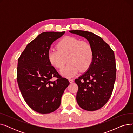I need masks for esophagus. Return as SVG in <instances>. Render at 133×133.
I'll return each instance as SVG.
<instances>
[{
    "label": "esophagus",
    "instance_id": "1",
    "mask_svg": "<svg viewBox=\"0 0 133 133\" xmlns=\"http://www.w3.org/2000/svg\"><path fill=\"white\" fill-rule=\"evenodd\" d=\"M68 80H69V82H70V83H72V82H73V81H74L72 79H69Z\"/></svg>",
    "mask_w": 133,
    "mask_h": 133
}]
</instances>
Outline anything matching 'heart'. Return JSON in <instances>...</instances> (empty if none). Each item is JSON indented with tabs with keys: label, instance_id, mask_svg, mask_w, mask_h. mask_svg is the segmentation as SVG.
<instances>
[{
	"label": "heart",
	"instance_id": "b5f03b06",
	"mask_svg": "<svg viewBox=\"0 0 133 133\" xmlns=\"http://www.w3.org/2000/svg\"><path fill=\"white\" fill-rule=\"evenodd\" d=\"M57 49H51L48 59L51 64L61 69L67 61L69 62L61 73L66 76H72L79 69L85 71L90 67L93 60V49L86 41H80L73 37L62 38L57 44Z\"/></svg>",
	"mask_w": 133,
	"mask_h": 133
}]
</instances>
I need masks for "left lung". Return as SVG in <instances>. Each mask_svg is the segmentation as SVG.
I'll list each match as a JSON object with an SVG mask.
<instances>
[{
	"mask_svg": "<svg viewBox=\"0 0 133 133\" xmlns=\"http://www.w3.org/2000/svg\"><path fill=\"white\" fill-rule=\"evenodd\" d=\"M69 32L85 38L92 45L94 53L88 70L75 80L78 86L76 101L86 110H98L107 102L113 90L116 72L114 51L93 33L81 30Z\"/></svg>",
	"mask_w": 133,
	"mask_h": 133,
	"instance_id": "left-lung-1",
	"label": "left lung"
}]
</instances>
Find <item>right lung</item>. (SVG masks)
<instances>
[{"label":"right lung","instance_id":"right-lung-1","mask_svg":"<svg viewBox=\"0 0 133 133\" xmlns=\"http://www.w3.org/2000/svg\"><path fill=\"white\" fill-rule=\"evenodd\" d=\"M65 32L41 33L27 44L18 59L17 79L21 93L28 106L41 114L53 112L59 107L69 84L48 59L53 42Z\"/></svg>","mask_w":133,"mask_h":133}]
</instances>
